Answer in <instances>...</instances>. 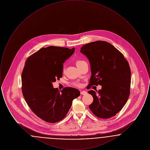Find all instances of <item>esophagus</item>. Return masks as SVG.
<instances>
[{
    "label": "esophagus",
    "mask_w": 150,
    "mask_h": 150,
    "mask_svg": "<svg viewBox=\"0 0 150 150\" xmlns=\"http://www.w3.org/2000/svg\"><path fill=\"white\" fill-rule=\"evenodd\" d=\"M80 93H81V94H82V95H86V94H87V92H86V91H81V92H80Z\"/></svg>",
    "instance_id": "34e87169"
}]
</instances>
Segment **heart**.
Segmentation results:
<instances>
[{"mask_svg": "<svg viewBox=\"0 0 150 150\" xmlns=\"http://www.w3.org/2000/svg\"><path fill=\"white\" fill-rule=\"evenodd\" d=\"M86 62H85L84 61H83V60H78V61H76V64L77 66H80V65H81V64H84V63H86ZM73 84L75 86H80V84H79L78 83H74Z\"/></svg>", "mask_w": 150, "mask_h": 150, "instance_id": "1", "label": "heart"}]
</instances>
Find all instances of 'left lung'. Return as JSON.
I'll return each mask as SVG.
<instances>
[{
  "label": "left lung",
  "instance_id": "obj_1",
  "mask_svg": "<svg viewBox=\"0 0 150 150\" xmlns=\"http://www.w3.org/2000/svg\"><path fill=\"white\" fill-rule=\"evenodd\" d=\"M80 51L88 58L91 66L89 86H102L98 91L88 92L93 98L90 110L100 118L114 116L129 97L131 72L128 62L119 50L105 41L86 44Z\"/></svg>",
  "mask_w": 150,
  "mask_h": 150
}]
</instances>
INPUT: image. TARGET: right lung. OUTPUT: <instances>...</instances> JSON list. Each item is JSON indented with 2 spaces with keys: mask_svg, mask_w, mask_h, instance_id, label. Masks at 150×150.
Masks as SVG:
<instances>
[{
  "mask_svg": "<svg viewBox=\"0 0 150 150\" xmlns=\"http://www.w3.org/2000/svg\"><path fill=\"white\" fill-rule=\"evenodd\" d=\"M75 52L60 47L42 48L28 58L22 73V91L31 111L44 121L62 120L78 97V89L66 87L61 92L53 83L62 77L63 64Z\"/></svg>",
  "mask_w": 150,
  "mask_h": 150,
  "instance_id": "add662e5",
  "label": "right lung"
}]
</instances>
